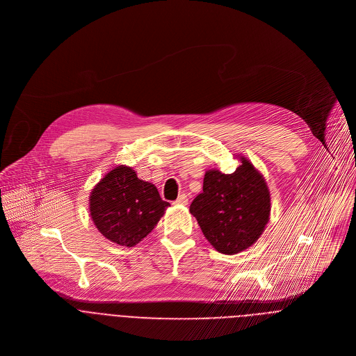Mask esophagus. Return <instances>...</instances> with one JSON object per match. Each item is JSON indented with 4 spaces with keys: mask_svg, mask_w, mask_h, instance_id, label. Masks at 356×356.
<instances>
[{
    "mask_svg": "<svg viewBox=\"0 0 356 356\" xmlns=\"http://www.w3.org/2000/svg\"><path fill=\"white\" fill-rule=\"evenodd\" d=\"M174 203L175 204H188V196L185 193H182V195L178 196V199Z\"/></svg>",
    "mask_w": 356,
    "mask_h": 356,
    "instance_id": "obj_1",
    "label": "esophagus"
}]
</instances>
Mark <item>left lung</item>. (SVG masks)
Returning <instances> with one entry per match:
<instances>
[{"mask_svg":"<svg viewBox=\"0 0 356 356\" xmlns=\"http://www.w3.org/2000/svg\"><path fill=\"white\" fill-rule=\"evenodd\" d=\"M239 160L232 174L206 171L203 192L189 207L206 239L224 254L252 246L270 220V191L263 175L248 159Z\"/></svg>","mask_w":356,"mask_h":356,"instance_id":"obj_1","label":"left lung"}]
</instances>
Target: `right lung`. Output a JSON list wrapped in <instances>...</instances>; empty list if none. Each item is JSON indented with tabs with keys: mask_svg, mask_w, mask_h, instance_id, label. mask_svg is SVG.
<instances>
[{
	"mask_svg": "<svg viewBox=\"0 0 356 356\" xmlns=\"http://www.w3.org/2000/svg\"><path fill=\"white\" fill-rule=\"evenodd\" d=\"M168 206L153 184L139 179L127 165L108 171L89 196L96 228L111 242L128 248L153 231Z\"/></svg>",
	"mask_w": 356,
	"mask_h": 356,
	"instance_id": "right-lung-1",
	"label": "right lung"
}]
</instances>
